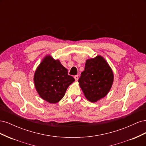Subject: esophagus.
Masks as SVG:
<instances>
[{"instance_id":"34e87169","label":"esophagus","mask_w":146,"mask_h":146,"mask_svg":"<svg viewBox=\"0 0 146 146\" xmlns=\"http://www.w3.org/2000/svg\"><path fill=\"white\" fill-rule=\"evenodd\" d=\"M74 78L75 80H76V81H77L78 80V75H76V76H74Z\"/></svg>"}]
</instances>
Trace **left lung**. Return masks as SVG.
I'll return each instance as SVG.
<instances>
[{
	"label": "left lung",
	"instance_id": "1",
	"mask_svg": "<svg viewBox=\"0 0 146 146\" xmlns=\"http://www.w3.org/2000/svg\"><path fill=\"white\" fill-rule=\"evenodd\" d=\"M113 81L111 67L103 56L98 55L86 60L78 83L87 100L94 103L108 94Z\"/></svg>",
	"mask_w": 146,
	"mask_h": 146
}]
</instances>
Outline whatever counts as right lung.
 Instances as JSON below:
<instances>
[{
	"mask_svg": "<svg viewBox=\"0 0 146 146\" xmlns=\"http://www.w3.org/2000/svg\"><path fill=\"white\" fill-rule=\"evenodd\" d=\"M33 81L40 98L50 104H56L64 97L66 90L75 79L59 60L47 55L35 70Z\"/></svg>",
	"mask_w": 146,
	"mask_h": 146,
	"instance_id": "add662e5",
	"label": "right lung"
}]
</instances>
